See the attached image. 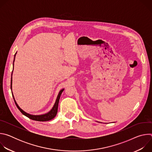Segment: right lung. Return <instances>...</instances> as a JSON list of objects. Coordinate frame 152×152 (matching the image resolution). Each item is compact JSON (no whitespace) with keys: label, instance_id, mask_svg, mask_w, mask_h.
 <instances>
[{"label":"right lung","instance_id":"1","mask_svg":"<svg viewBox=\"0 0 152 152\" xmlns=\"http://www.w3.org/2000/svg\"><path fill=\"white\" fill-rule=\"evenodd\" d=\"M16 54V53H15ZM15 54L14 55V60H15ZM13 69H14V62H13ZM11 89H12V77H11ZM64 89H62L61 90H60L58 95V97L56 98V102L52 107V109L48 113L45 114H42V115H31V114H29L28 113H26V112H25L23 110H22L21 109V108L18 106V105L17 104V103H16L15 99H14V97L13 96V98H14V102H15V103L18 109L20 110V111L22 113L23 115H25V116H26L27 117L29 118L31 120H35V121H49V120H52L53 118H55V117L56 115L57 114V112H58V103H59V99H60V96L62 93V91H64Z\"/></svg>","mask_w":152,"mask_h":152}]
</instances>
